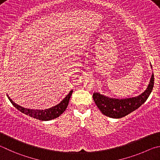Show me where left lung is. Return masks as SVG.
Masks as SVG:
<instances>
[{
    "instance_id": "left-lung-1",
    "label": "left lung",
    "mask_w": 160,
    "mask_h": 160,
    "mask_svg": "<svg viewBox=\"0 0 160 160\" xmlns=\"http://www.w3.org/2000/svg\"><path fill=\"white\" fill-rule=\"evenodd\" d=\"M154 86V74H152L149 84L143 93L138 96L126 99L110 98L99 93L93 94V98L99 110L104 115L112 118H122L132 112L146 101Z\"/></svg>"
}]
</instances>
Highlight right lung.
<instances>
[{
    "label": "right lung",
    "instance_id": "1",
    "mask_svg": "<svg viewBox=\"0 0 160 160\" xmlns=\"http://www.w3.org/2000/svg\"><path fill=\"white\" fill-rule=\"evenodd\" d=\"M73 91H71L69 93L68 95L62 100V101L58 104L57 105L54 106V107L50 108L49 109H46V110H32V109H27L22 108V106H19L17 105L15 102H13L10 98L7 95V96L9 99L11 103L13 105L14 107L18 109L21 112L24 113L27 115L32 117L33 118H35L36 119H39L41 121H49L53 119H55L58 117L60 115L62 114L67 108L69 104V101L72 94Z\"/></svg>",
    "mask_w": 160,
    "mask_h": 160
}]
</instances>
